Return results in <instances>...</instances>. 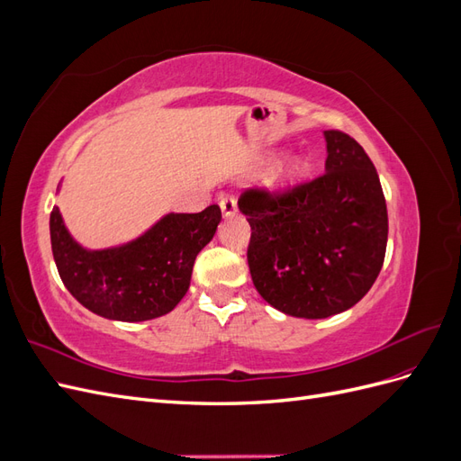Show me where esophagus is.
<instances>
[{
    "mask_svg": "<svg viewBox=\"0 0 461 461\" xmlns=\"http://www.w3.org/2000/svg\"><path fill=\"white\" fill-rule=\"evenodd\" d=\"M219 205H221V212L225 217H232V215H236V212H239V205H236L234 196H222L219 200Z\"/></svg>",
    "mask_w": 461,
    "mask_h": 461,
    "instance_id": "obj_1",
    "label": "esophagus"
}]
</instances>
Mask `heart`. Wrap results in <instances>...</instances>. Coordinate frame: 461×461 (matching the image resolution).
Listing matches in <instances>:
<instances>
[{
	"instance_id": "1",
	"label": "heart",
	"mask_w": 461,
	"mask_h": 461,
	"mask_svg": "<svg viewBox=\"0 0 461 461\" xmlns=\"http://www.w3.org/2000/svg\"><path fill=\"white\" fill-rule=\"evenodd\" d=\"M310 175V161L302 156H290L276 165V169L269 176V188L276 196L296 190L305 176Z\"/></svg>"
}]
</instances>
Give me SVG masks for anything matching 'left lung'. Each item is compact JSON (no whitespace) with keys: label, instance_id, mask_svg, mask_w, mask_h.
I'll use <instances>...</instances> for the list:
<instances>
[{"label":"left lung","instance_id":"8db88e82","mask_svg":"<svg viewBox=\"0 0 461 461\" xmlns=\"http://www.w3.org/2000/svg\"><path fill=\"white\" fill-rule=\"evenodd\" d=\"M325 175L285 196L246 190L248 265L261 298L292 317L350 310L381 273L388 215L375 165L354 138L325 131Z\"/></svg>","mask_w":461,"mask_h":461}]
</instances>
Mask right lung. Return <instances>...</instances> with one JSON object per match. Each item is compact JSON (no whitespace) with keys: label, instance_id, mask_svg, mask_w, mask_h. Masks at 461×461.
I'll list each match as a JSON object with an SVG mask.
<instances>
[{"label":"right lung","instance_id":"right-lung-1","mask_svg":"<svg viewBox=\"0 0 461 461\" xmlns=\"http://www.w3.org/2000/svg\"><path fill=\"white\" fill-rule=\"evenodd\" d=\"M219 222V205L200 213H167L127 244L88 249L73 239L59 207H53L51 252L65 288L86 310L138 323L169 313L185 298L194 261Z\"/></svg>","mask_w":461,"mask_h":461}]
</instances>
